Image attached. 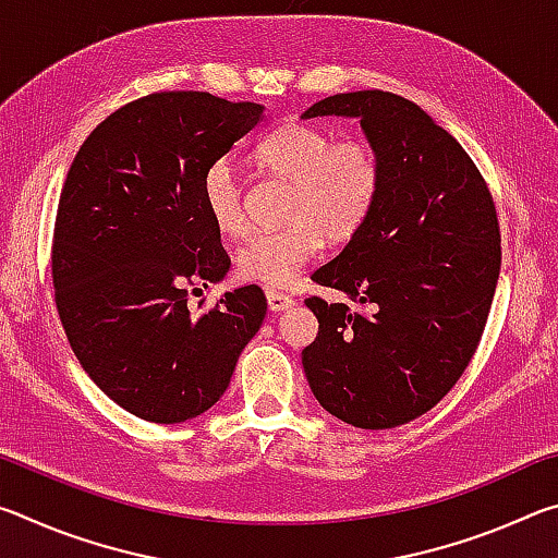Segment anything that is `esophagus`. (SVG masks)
<instances>
[{
  "instance_id": "1",
  "label": "esophagus",
  "mask_w": 558,
  "mask_h": 558,
  "mask_svg": "<svg viewBox=\"0 0 558 558\" xmlns=\"http://www.w3.org/2000/svg\"><path fill=\"white\" fill-rule=\"evenodd\" d=\"M266 298H268V307L272 310V313H282V310L295 305V298L286 295V292H278V290H268Z\"/></svg>"
}]
</instances>
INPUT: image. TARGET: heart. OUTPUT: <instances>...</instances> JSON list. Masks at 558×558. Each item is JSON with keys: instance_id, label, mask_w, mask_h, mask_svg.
I'll list each match as a JSON object with an SVG mask.
<instances>
[{"instance_id": "1", "label": "heart", "mask_w": 558, "mask_h": 558, "mask_svg": "<svg viewBox=\"0 0 558 558\" xmlns=\"http://www.w3.org/2000/svg\"><path fill=\"white\" fill-rule=\"evenodd\" d=\"M256 162L292 182L288 223L258 231L235 258L241 280L288 288L317 256L323 239L347 241L369 219L381 192V165L364 140H332L323 128L290 120L256 145ZM202 199L226 235L245 231L243 184L231 159H214L202 177Z\"/></svg>"}]
</instances>
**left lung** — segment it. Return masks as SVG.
<instances>
[{
    "mask_svg": "<svg viewBox=\"0 0 558 558\" xmlns=\"http://www.w3.org/2000/svg\"><path fill=\"white\" fill-rule=\"evenodd\" d=\"M359 118L381 165L369 219L307 298L319 329L302 349L310 389L354 428L403 426L468 369L493 307L502 245L487 182L426 110L396 93H337L305 118Z\"/></svg>",
    "mask_w": 558,
    "mask_h": 558,
    "instance_id": "obj_1",
    "label": "left lung"
}]
</instances>
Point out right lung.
<instances>
[{"label":"right lung","mask_w":558,"mask_h":558,"mask_svg":"<svg viewBox=\"0 0 558 558\" xmlns=\"http://www.w3.org/2000/svg\"><path fill=\"white\" fill-rule=\"evenodd\" d=\"M260 118L258 102L149 93L90 132L63 182L56 310L86 374L143 421L182 423L211 409L266 317L258 286L186 305L231 266L202 177Z\"/></svg>","instance_id":"right-lung-1"}]
</instances>
